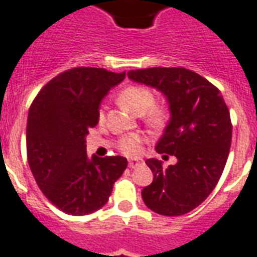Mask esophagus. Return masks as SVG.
<instances>
[{
    "label": "esophagus",
    "instance_id": "esophagus-1",
    "mask_svg": "<svg viewBox=\"0 0 257 257\" xmlns=\"http://www.w3.org/2000/svg\"><path fill=\"white\" fill-rule=\"evenodd\" d=\"M141 164H144V161L140 160V159H131V160L128 161L129 168H136V167H139V165Z\"/></svg>",
    "mask_w": 257,
    "mask_h": 257
}]
</instances>
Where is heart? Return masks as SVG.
<instances>
[{
	"label": "heart",
	"instance_id": "obj_1",
	"mask_svg": "<svg viewBox=\"0 0 257 257\" xmlns=\"http://www.w3.org/2000/svg\"><path fill=\"white\" fill-rule=\"evenodd\" d=\"M120 104L129 112L137 116L144 114L145 122L153 128H159L167 121V108L155 104V93L145 85H129L121 90L118 96ZM105 118L104 109L98 112V120L102 122ZM141 139L139 135H129L118 141V149L126 156H137L141 151Z\"/></svg>",
	"mask_w": 257,
	"mask_h": 257
}]
</instances>
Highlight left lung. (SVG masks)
<instances>
[{"label": "left lung", "instance_id": "obj_1", "mask_svg": "<svg viewBox=\"0 0 257 257\" xmlns=\"http://www.w3.org/2000/svg\"><path fill=\"white\" fill-rule=\"evenodd\" d=\"M128 77L167 97L171 120L156 151L177 159L168 168L157 159L145 161L153 181L141 191L143 200L159 215H185L207 199L224 171L232 140L227 104L207 78L185 68L131 70Z\"/></svg>", "mask_w": 257, "mask_h": 257}]
</instances>
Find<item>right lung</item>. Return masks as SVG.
<instances>
[{
  "instance_id": "right-lung-1",
  "label": "right lung",
  "mask_w": 257,
  "mask_h": 257,
  "mask_svg": "<svg viewBox=\"0 0 257 257\" xmlns=\"http://www.w3.org/2000/svg\"><path fill=\"white\" fill-rule=\"evenodd\" d=\"M125 78L102 68H73L52 78L30 105L26 153L34 180L68 215L93 213L108 203L126 169L121 156L89 159L85 137L98 122L101 100Z\"/></svg>"
}]
</instances>
